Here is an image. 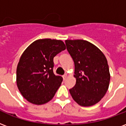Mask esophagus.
I'll return each mask as SVG.
<instances>
[{"label":"esophagus","instance_id":"1","mask_svg":"<svg viewBox=\"0 0 126 126\" xmlns=\"http://www.w3.org/2000/svg\"><path fill=\"white\" fill-rule=\"evenodd\" d=\"M67 74H65V75H63V79L65 80V79H66V78H67Z\"/></svg>","mask_w":126,"mask_h":126}]
</instances>
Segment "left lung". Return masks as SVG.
Segmentation results:
<instances>
[{
	"label": "left lung",
	"instance_id": "left-lung-1",
	"mask_svg": "<svg viewBox=\"0 0 126 126\" xmlns=\"http://www.w3.org/2000/svg\"><path fill=\"white\" fill-rule=\"evenodd\" d=\"M65 45L75 64L76 84L69 89L71 95L80 106H94L103 98L109 87L108 61L96 46L87 41L66 40Z\"/></svg>",
	"mask_w": 126,
	"mask_h": 126
}]
</instances>
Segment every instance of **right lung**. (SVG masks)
Masks as SVG:
<instances>
[{
	"instance_id": "add662e5",
	"label": "right lung",
	"mask_w": 126,
	"mask_h": 126,
	"mask_svg": "<svg viewBox=\"0 0 126 126\" xmlns=\"http://www.w3.org/2000/svg\"><path fill=\"white\" fill-rule=\"evenodd\" d=\"M66 49L61 40L39 39L30 45L16 68L18 90L30 103L42 105L55 95L63 77L53 73V58Z\"/></svg>"
}]
</instances>
